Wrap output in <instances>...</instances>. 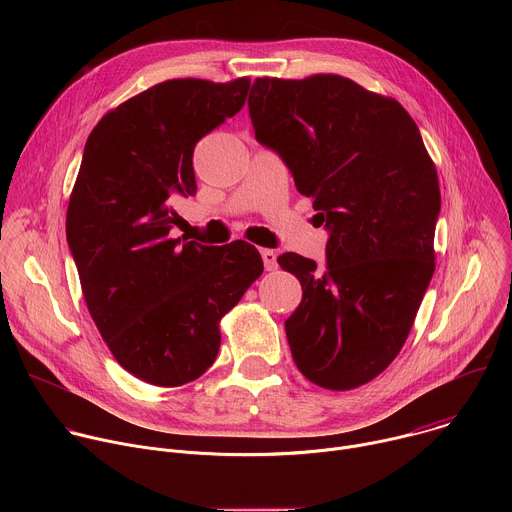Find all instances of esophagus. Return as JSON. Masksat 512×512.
Wrapping results in <instances>:
<instances>
[{
  "label": "esophagus",
  "mask_w": 512,
  "mask_h": 512,
  "mask_svg": "<svg viewBox=\"0 0 512 512\" xmlns=\"http://www.w3.org/2000/svg\"><path fill=\"white\" fill-rule=\"evenodd\" d=\"M261 257H263L265 271H275L279 267L277 265V253L273 249H261Z\"/></svg>",
  "instance_id": "esophagus-1"
}]
</instances>
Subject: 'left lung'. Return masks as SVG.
<instances>
[{"label":"left lung","instance_id":"1","mask_svg":"<svg viewBox=\"0 0 512 512\" xmlns=\"http://www.w3.org/2000/svg\"><path fill=\"white\" fill-rule=\"evenodd\" d=\"M249 117L328 231L322 271L296 253L277 259L304 291L285 320L291 356L324 389L360 387L399 354L431 281L435 166L395 99L338 75L257 79Z\"/></svg>","mask_w":512,"mask_h":512}]
</instances>
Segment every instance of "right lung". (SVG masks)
I'll list each match as a JSON object with an SVG mask.
<instances>
[{"label": "right lung", "instance_id": "right-lung-1", "mask_svg": "<svg viewBox=\"0 0 512 512\" xmlns=\"http://www.w3.org/2000/svg\"><path fill=\"white\" fill-rule=\"evenodd\" d=\"M251 81L160 83L91 131L66 212L83 296L125 371L180 387L208 371L218 322L263 273L243 241L208 247L172 237V204L196 194V143L237 115Z\"/></svg>", "mask_w": 512, "mask_h": 512}]
</instances>
